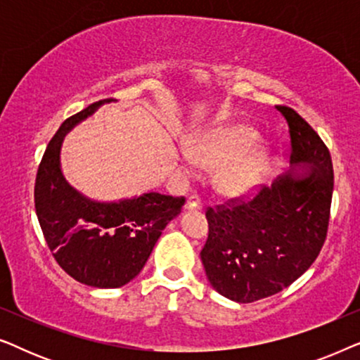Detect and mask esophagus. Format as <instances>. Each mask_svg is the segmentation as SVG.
Instances as JSON below:
<instances>
[{
    "instance_id": "1",
    "label": "esophagus",
    "mask_w": 360,
    "mask_h": 360,
    "mask_svg": "<svg viewBox=\"0 0 360 360\" xmlns=\"http://www.w3.org/2000/svg\"><path fill=\"white\" fill-rule=\"evenodd\" d=\"M186 210H201L203 208V205H201V200L198 198L196 195H191L188 200H186V205H185Z\"/></svg>"
}]
</instances>
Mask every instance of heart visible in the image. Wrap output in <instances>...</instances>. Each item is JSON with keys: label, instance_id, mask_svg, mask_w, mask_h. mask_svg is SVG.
<instances>
[{"label": "heart", "instance_id": "b5f03b06", "mask_svg": "<svg viewBox=\"0 0 360 360\" xmlns=\"http://www.w3.org/2000/svg\"><path fill=\"white\" fill-rule=\"evenodd\" d=\"M250 127L229 124L205 131L190 142V154L201 165L219 167L216 186L224 195H244L262 181L270 164V150L255 146Z\"/></svg>", "mask_w": 360, "mask_h": 360}]
</instances>
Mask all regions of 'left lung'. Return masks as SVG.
I'll list each match as a JSON object with an SVG mask.
<instances>
[{"label": "left lung", "mask_w": 360, "mask_h": 360, "mask_svg": "<svg viewBox=\"0 0 360 360\" xmlns=\"http://www.w3.org/2000/svg\"><path fill=\"white\" fill-rule=\"evenodd\" d=\"M290 127V169L248 203L206 211V277L238 303L267 298L292 285L316 260L326 239L333 162L316 131L292 108L275 106Z\"/></svg>", "instance_id": "8db88e82"}]
</instances>
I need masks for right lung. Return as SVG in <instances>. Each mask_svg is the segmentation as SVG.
<instances>
[{
	"instance_id": "right-lung-1",
	"label": "right lung",
	"mask_w": 360,
	"mask_h": 360,
	"mask_svg": "<svg viewBox=\"0 0 360 360\" xmlns=\"http://www.w3.org/2000/svg\"><path fill=\"white\" fill-rule=\"evenodd\" d=\"M110 101L93 103L62 122L44 152L34 188L39 224L57 264L77 282L95 288H120L136 278L162 231L185 205L184 196L154 191L96 201L65 180L60 165L63 137Z\"/></svg>"
}]
</instances>
